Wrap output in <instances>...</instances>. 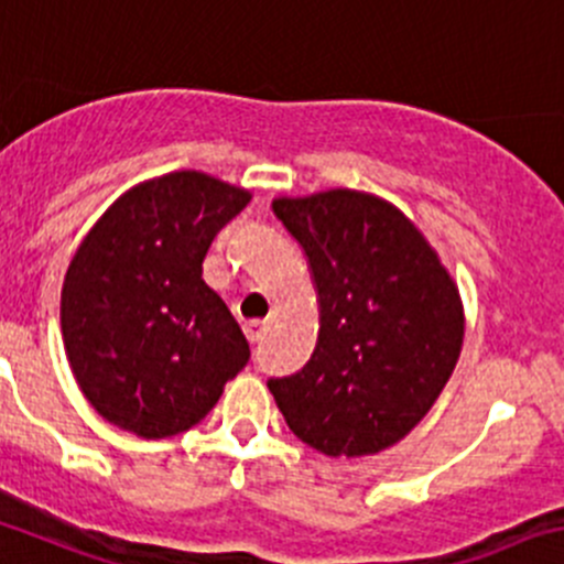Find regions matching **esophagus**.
<instances>
[{
    "instance_id": "1",
    "label": "esophagus",
    "mask_w": 564,
    "mask_h": 564,
    "mask_svg": "<svg viewBox=\"0 0 564 564\" xmlns=\"http://www.w3.org/2000/svg\"><path fill=\"white\" fill-rule=\"evenodd\" d=\"M243 332H246V340L260 343L262 335H265V321H246Z\"/></svg>"
}]
</instances>
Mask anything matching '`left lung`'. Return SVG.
I'll return each instance as SVG.
<instances>
[{
    "label": "left lung",
    "instance_id": "1",
    "mask_svg": "<svg viewBox=\"0 0 564 564\" xmlns=\"http://www.w3.org/2000/svg\"><path fill=\"white\" fill-rule=\"evenodd\" d=\"M271 207L307 257L321 329L307 366L268 390L315 452H384L423 421L457 366V282L421 229L373 193L332 187Z\"/></svg>",
    "mask_w": 564,
    "mask_h": 564
}]
</instances>
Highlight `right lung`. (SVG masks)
Returning a JSON list of instances; mask_svg holds the SVG:
<instances>
[{
    "instance_id": "add662e5",
    "label": "right lung",
    "mask_w": 564,
    "mask_h": 564,
    "mask_svg": "<svg viewBox=\"0 0 564 564\" xmlns=\"http://www.w3.org/2000/svg\"><path fill=\"white\" fill-rule=\"evenodd\" d=\"M251 193L171 171L112 202L68 262L61 329L85 399L112 426L163 440L196 426L249 362L238 321L202 279L213 238Z\"/></svg>"
}]
</instances>
